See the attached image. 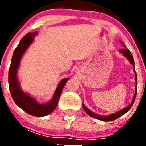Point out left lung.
<instances>
[{
  "instance_id": "obj_1",
  "label": "left lung",
  "mask_w": 146,
  "mask_h": 146,
  "mask_svg": "<svg viewBox=\"0 0 146 146\" xmlns=\"http://www.w3.org/2000/svg\"><path fill=\"white\" fill-rule=\"evenodd\" d=\"M120 42H121V44H123V47H126V46H125L124 44H123V42H121V41H120ZM119 51L121 52V53L123 54L124 57H126V58L128 59L129 61L130 62V64L133 66V67L135 68V61H134L133 56H132V55H131V52H130L129 50L128 49L124 48V49H122V50H120ZM134 72H135V74H136L135 69H134ZM135 82H136V86H135V90H136V91H135V94H134V97H133V99H132V101H131V104H130L128 107H126V108H124L123 109H122L121 110H120V111L117 112V113H113V114H111V115H98V114H96V113H93V112L91 111V110H89L88 108L84 104H82V108H83L84 110L86 112V113H87V114L89 116L92 117V118H96V119L100 120V121H114V120L117 119V118H118L119 117L122 116V115H124L125 113H127V112H128L129 110L131 109V108L132 107V105H133L134 102H135V97H136L137 88V74H136V77H135Z\"/></svg>"
}]
</instances>
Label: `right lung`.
I'll return each mask as SVG.
<instances>
[{"mask_svg":"<svg viewBox=\"0 0 146 146\" xmlns=\"http://www.w3.org/2000/svg\"><path fill=\"white\" fill-rule=\"evenodd\" d=\"M38 33L37 31L28 33L20 40V43L15 50L11 58V65L9 71V87L14 102L18 107H20L25 112L31 115L36 117L46 116L54 111L57 107L59 99L61 95L62 90L66 82L70 78H65L60 80L58 85L53 96L50 101L47 103L40 104L37 100L31 96L29 94L24 92L20 88V82L17 78V69L20 66L23 55L27 49L33 42L34 37Z\"/></svg>","mask_w":146,"mask_h":146,"instance_id":"right-lung-1","label":"right lung"}]
</instances>
